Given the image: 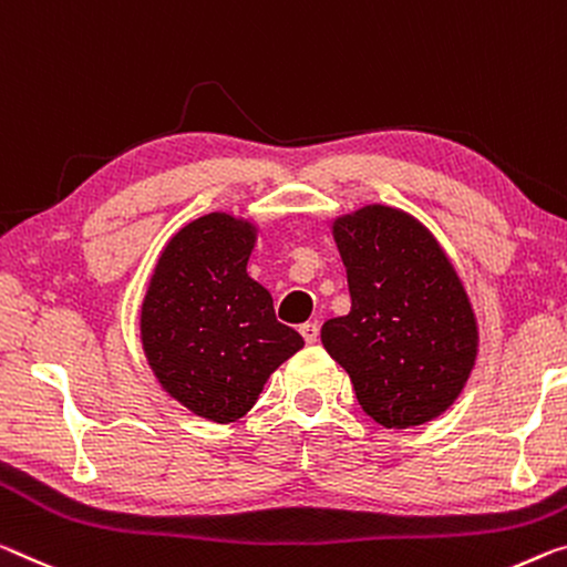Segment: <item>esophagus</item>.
I'll return each mask as SVG.
<instances>
[{
  "instance_id": "34e87169",
  "label": "esophagus",
  "mask_w": 567,
  "mask_h": 567,
  "mask_svg": "<svg viewBox=\"0 0 567 567\" xmlns=\"http://www.w3.org/2000/svg\"><path fill=\"white\" fill-rule=\"evenodd\" d=\"M300 332H302V338H305V343H318V338H320V326L318 322H305V326H300Z\"/></svg>"
}]
</instances>
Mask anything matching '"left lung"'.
I'll use <instances>...</instances> for the list:
<instances>
[{
	"mask_svg": "<svg viewBox=\"0 0 567 567\" xmlns=\"http://www.w3.org/2000/svg\"><path fill=\"white\" fill-rule=\"evenodd\" d=\"M350 312L320 330L361 409L385 429L442 416L477 361L472 302L436 237L411 214L368 204L332 219Z\"/></svg>",
	"mask_w": 567,
	"mask_h": 567,
	"instance_id": "1",
	"label": "left lung"
}]
</instances>
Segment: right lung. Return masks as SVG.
I'll list each match as a JSON object with an SVG mask.
<instances>
[{"instance_id":"add662e5","label":"right lung","mask_w":567,"mask_h":567,"mask_svg":"<svg viewBox=\"0 0 567 567\" xmlns=\"http://www.w3.org/2000/svg\"><path fill=\"white\" fill-rule=\"evenodd\" d=\"M255 241V224L227 212L188 221L161 249L141 305L143 353L161 389L214 424L245 416L305 346L247 275Z\"/></svg>"}]
</instances>
